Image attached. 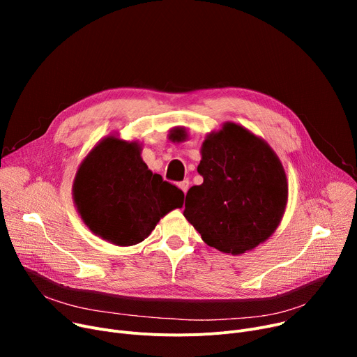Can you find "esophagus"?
Returning <instances> with one entry per match:
<instances>
[{"instance_id": "34e87169", "label": "esophagus", "mask_w": 357, "mask_h": 357, "mask_svg": "<svg viewBox=\"0 0 357 357\" xmlns=\"http://www.w3.org/2000/svg\"><path fill=\"white\" fill-rule=\"evenodd\" d=\"M178 186L182 190L183 194H186V191H188V188H190V181L188 179H183L182 182L178 183Z\"/></svg>"}]
</instances>
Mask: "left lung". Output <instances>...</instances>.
Masks as SVG:
<instances>
[{
	"mask_svg": "<svg viewBox=\"0 0 357 357\" xmlns=\"http://www.w3.org/2000/svg\"><path fill=\"white\" fill-rule=\"evenodd\" d=\"M198 174L204 182L186 194L183 215L208 246L237 256L276 231L287 210L288 179L264 139L224 123L205 136Z\"/></svg>",
	"mask_w": 357,
	"mask_h": 357,
	"instance_id": "left-lung-1",
	"label": "left lung"
}]
</instances>
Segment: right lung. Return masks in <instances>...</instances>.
Returning <instances> with one entry per match:
<instances>
[{"instance_id":"obj_1","label":"right lung","mask_w":357,"mask_h":357,"mask_svg":"<svg viewBox=\"0 0 357 357\" xmlns=\"http://www.w3.org/2000/svg\"><path fill=\"white\" fill-rule=\"evenodd\" d=\"M72 198L85 226L116 246H135L167 213L181 208L183 192L153 174L142 144L108 135L78 166Z\"/></svg>"}]
</instances>
